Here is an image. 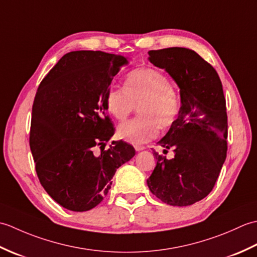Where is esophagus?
<instances>
[{
	"instance_id": "34e87169",
	"label": "esophagus",
	"mask_w": 257,
	"mask_h": 257,
	"mask_svg": "<svg viewBox=\"0 0 257 257\" xmlns=\"http://www.w3.org/2000/svg\"><path fill=\"white\" fill-rule=\"evenodd\" d=\"M146 149V147L144 146H135V150L136 151H143Z\"/></svg>"
}]
</instances>
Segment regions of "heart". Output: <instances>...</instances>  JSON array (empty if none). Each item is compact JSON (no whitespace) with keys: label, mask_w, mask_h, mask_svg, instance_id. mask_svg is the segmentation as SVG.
Wrapping results in <instances>:
<instances>
[{"label":"heart","mask_w":257,"mask_h":257,"mask_svg":"<svg viewBox=\"0 0 257 257\" xmlns=\"http://www.w3.org/2000/svg\"><path fill=\"white\" fill-rule=\"evenodd\" d=\"M138 105L140 118L120 123L117 128L118 137L133 145L156 138L159 125L162 129L171 127L181 108L168 76L151 67L133 70L125 78L124 88L111 86L106 94L107 111L117 120H124Z\"/></svg>","instance_id":"1"}]
</instances>
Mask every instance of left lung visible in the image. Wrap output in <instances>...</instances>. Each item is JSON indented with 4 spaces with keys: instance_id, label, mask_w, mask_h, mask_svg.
<instances>
[{
    "instance_id": "8db88e82",
    "label": "left lung",
    "mask_w": 257,
    "mask_h": 257,
    "mask_svg": "<svg viewBox=\"0 0 257 257\" xmlns=\"http://www.w3.org/2000/svg\"><path fill=\"white\" fill-rule=\"evenodd\" d=\"M148 54L149 61L177 83L181 108L177 121L158 143L172 148L174 158L169 160L154 152L157 166L147 184L169 205H191L211 192L226 158L227 114L222 83L216 70L189 48Z\"/></svg>"
}]
</instances>
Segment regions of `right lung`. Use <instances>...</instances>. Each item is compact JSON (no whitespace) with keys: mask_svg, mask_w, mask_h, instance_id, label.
<instances>
[{"mask_svg":"<svg viewBox=\"0 0 257 257\" xmlns=\"http://www.w3.org/2000/svg\"><path fill=\"white\" fill-rule=\"evenodd\" d=\"M128 58L100 51L67 53L38 87L32 109L30 146L40 182L59 205L84 212L111 188L117 169L136 155L112 141L106 94Z\"/></svg>","mask_w":257,"mask_h":257,"instance_id":"1","label":"right lung"}]
</instances>
